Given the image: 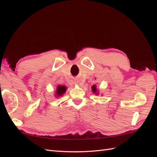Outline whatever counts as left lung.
I'll use <instances>...</instances> for the list:
<instances>
[{
    "label": "left lung",
    "instance_id": "8db88e82",
    "mask_svg": "<svg viewBox=\"0 0 157 157\" xmlns=\"http://www.w3.org/2000/svg\"><path fill=\"white\" fill-rule=\"evenodd\" d=\"M92 92L94 94H95L96 95H99V91L98 90L96 85H93V86H92Z\"/></svg>",
    "mask_w": 157,
    "mask_h": 157
}]
</instances>
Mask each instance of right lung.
<instances>
[{
	"label": "right lung",
	"mask_w": 157,
	"mask_h": 157,
	"mask_svg": "<svg viewBox=\"0 0 157 157\" xmlns=\"http://www.w3.org/2000/svg\"><path fill=\"white\" fill-rule=\"evenodd\" d=\"M66 90H67V87L64 86V85H63V86H61V85H58L56 88V91L55 93V97L58 98V97L63 96V94L65 93Z\"/></svg>",
	"instance_id": "1"
}]
</instances>
